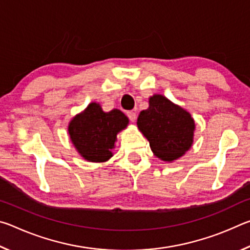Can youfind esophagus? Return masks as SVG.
I'll list each match as a JSON object with an SVG mask.
<instances>
[{"label":"esophagus","instance_id":"34e87169","mask_svg":"<svg viewBox=\"0 0 250 250\" xmlns=\"http://www.w3.org/2000/svg\"><path fill=\"white\" fill-rule=\"evenodd\" d=\"M126 116L129 117L130 121H132V122H134L135 119H137V113H135L134 111H128L126 112Z\"/></svg>","mask_w":250,"mask_h":250}]
</instances>
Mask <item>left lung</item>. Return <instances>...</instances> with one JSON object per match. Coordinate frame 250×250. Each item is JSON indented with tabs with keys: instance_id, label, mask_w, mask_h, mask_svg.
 Instances as JSON below:
<instances>
[{
	"instance_id": "left-lung-1",
	"label": "left lung",
	"mask_w": 250,
	"mask_h": 250,
	"mask_svg": "<svg viewBox=\"0 0 250 250\" xmlns=\"http://www.w3.org/2000/svg\"><path fill=\"white\" fill-rule=\"evenodd\" d=\"M137 125L153 154L164 162L179 160L193 146L195 121L192 115L163 95L150 97L149 108L140 112Z\"/></svg>"
}]
</instances>
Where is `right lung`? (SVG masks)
Wrapping results in <instances>:
<instances>
[{
    "label": "right lung",
    "instance_id": "1",
    "mask_svg": "<svg viewBox=\"0 0 250 250\" xmlns=\"http://www.w3.org/2000/svg\"><path fill=\"white\" fill-rule=\"evenodd\" d=\"M128 125V117L121 110L104 112L100 104L94 101L69 121L68 134L84 160L104 163L112 158L117 135Z\"/></svg>",
    "mask_w": 250,
    "mask_h": 250
}]
</instances>
